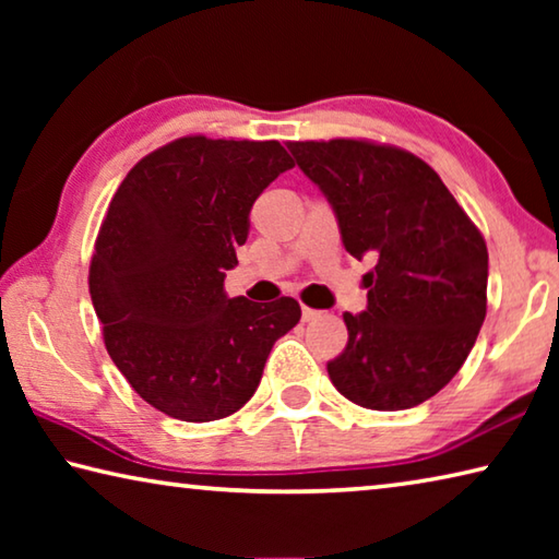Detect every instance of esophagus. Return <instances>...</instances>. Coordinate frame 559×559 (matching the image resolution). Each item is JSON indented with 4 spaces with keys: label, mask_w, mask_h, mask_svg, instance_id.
<instances>
[{
    "label": "esophagus",
    "mask_w": 559,
    "mask_h": 559,
    "mask_svg": "<svg viewBox=\"0 0 559 559\" xmlns=\"http://www.w3.org/2000/svg\"><path fill=\"white\" fill-rule=\"evenodd\" d=\"M318 318H320V310L302 306V323H310V320H318Z\"/></svg>",
    "instance_id": "1"
}]
</instances>
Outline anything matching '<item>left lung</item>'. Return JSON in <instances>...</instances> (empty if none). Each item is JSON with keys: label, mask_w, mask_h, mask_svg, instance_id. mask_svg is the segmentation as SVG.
<instances>
[{"label": "left lung", "mask_w": 559, "mask_h": 559, "mask_svg": "<svg viewBox=\"0 0 559 559\" xmlns=\"http://www.w3.org/2000/svg\"><path fill=\"white\" fill-rule=\"evenodd\" d=\"M300 173L333 206L367 308L345 313L347 347L328 362L337 392L365 409L400 412L443 390L486 318L488 249L433 169L396 147L288 143Z\"/></svg>", "instance_id": "left-lung-1"}]
</instances>
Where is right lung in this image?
Returning a JSON list of instances; mask_svg holds the SVG:
<instances>
[{
	"mask_svg": "<svg viewBox=\"0 0 559 559\" xmlns=\"http://www.w3.org/2000/svg\"><path fill=\"white\" fill-rule=\"evenodd\" d=\"M290 167L276 140L179 138L140 159L112 197L91 261L93 308L120 374L173 419L241 409L273 343L298 325V300L224 290L253 202Z\"/></svg>",
	"mask_w": 559,
	"mask_h": 559,
	"instance_id": "right-lung-1",
	"label": "right lung"
}]
</instances>
